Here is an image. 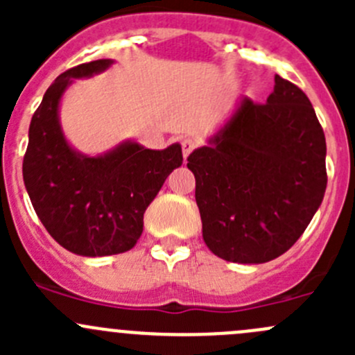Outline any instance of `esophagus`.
<instances>
[{
  "label": "esophagus",
  "instance_id": "esophagus-1",
  "mask_svg": "<svg viewBox=\"0 0 355 355\" xmlns=\"http://www.w3.org/2000/svg\"><path fill=\"white\" fill-rule=\"evenodd\" d=\"M180 144H182V153H184V157H187L192 151H194L196 146H198V142L191 137H185V139H182Z\"/></svg>",
  "mask_w": 355,
  "mask_h": 355
}]
</instances>
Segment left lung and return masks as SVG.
Returning a JSON list of instances; mask_svg holds the SVG:
<instances>
[{
  "mask_svg": "<svg viewBox=\"0 0 355 355\" xmlns=\"http://www.w3.org/2000/svg\"><path fill=\"white\" fill-rule=\"evenodd\" d=\"M327 141L309 98L275 75L264 105L244 98L209 146L187 157L213 254L268 263L299 241L327 191Z\"/></svg>",
  "mask_w": 355,
  "mask_h": 355,
  "instance_id": "8db88e82",
  "label": "left lung"
}]
</instances>
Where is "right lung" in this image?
<instances>
[{
  "label": "right lung",
  "instance_id": "obj_1",
  "mask_svg": "<svg viewBox=\"0 0 355 355\" xmlns=\"http://www.w3.org/2000/svg\"><path fill=\"white\" fill-rule=\"evenodd\" d=\"M111 63H82L56 77L31 120L22 164L25 189L46 230L67 250L87 257L137 244L146 209L184 161L180 144L155 151L123 142L96 157L68 146L58 120L63 92L71 78L91 77Z\"/></svg>",
  "mask_w": 355,
  "mask_h": 355
}]
</instances>
